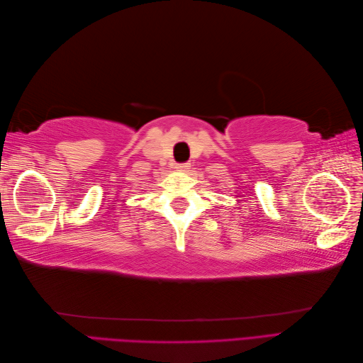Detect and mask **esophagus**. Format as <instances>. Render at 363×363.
<instances>
[{"label":"esophagus","instance_id":"esophagus-1","mask_svg":"<svg viewBox=\"0 0 363 363\" xmlns=\"http://www.w3.org/2000/svg\"><path fill=\"white\" fill-rule=\"evenodd\" d=\"M189 168H191V164H189V163H177V164H175V169L180 171V172L189 171Z\"/></svg>","mask_w":363,"mask_h":363}]
</instances>
